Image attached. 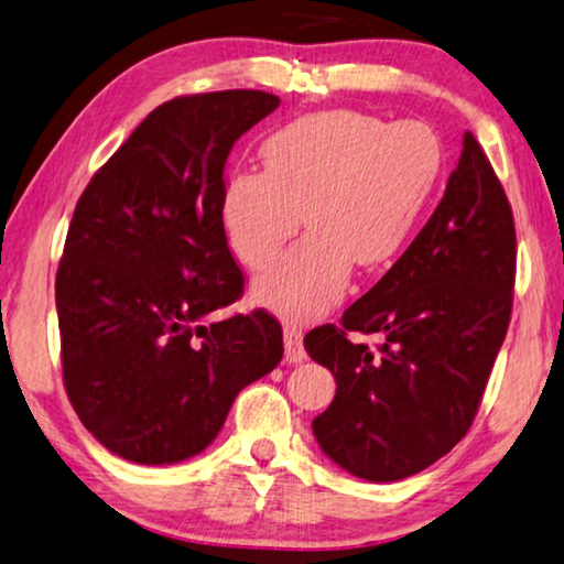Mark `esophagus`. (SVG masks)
Instances as JSON below:
<instances>
[{
    "label": "esophagus",
    "mask_w": 564,
    "mask_h": 564,
    "mask_svg": "<svg viewBox=\"0 0 564 564\" xmlns=\"http://www.w3.org/2000/svg\"><path fill=\"white\" fill-rule=\"evenodd\" d=\"M284 359L290 365H297L307 359V352L302 347V329L297 327H284Z\"/></svg>",
    "instance_id": "34e87169"
}]
</instances>
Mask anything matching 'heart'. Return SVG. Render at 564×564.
I'll list each match as a JSON object with an SVG mask.
<instances>
[{
  "label": "heart",
  "mask_w": 564,
  "mask_h": 564,
  "mask_svg": "<svg viewBox=\"0 0 564 564\" xmlns=\"http://www.w3.org/2000/svg\"><path fill=\"white\" fill-rule=\"evenodd\" d=\"M264 172L235 170L221 184V227L252 270L274 260L302 225L312 232L254 282V300L312 319L362 270L392 262L417 227L445 167L440 137L417 119L387 124L355 109L300 119L267 137Z\"/></svg>",
  "instance_id": "1"
}]
</instances>
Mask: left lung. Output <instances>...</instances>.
Returning a JSON list of instances; mask_svg holds the SVG:
<instances>
[{"mask_svg":"<svg viewBox=\"0 0 564 564\" xmlns=\"http://www.w3.org/2000/svg\"><path fill=\"white\" fill-rule=\"evenodd\" d=\"M514 221L473 134L427 225L380 282L322 325L304 349L335 375L329 408L312 420L332 463L394 482L437 463L467 435L505 343L514 288ZM349 330L380 334L369 348Z\"/></svg>","mask_w":564,"mask_h":564,"instance_id":"8db88e82","label":"left lung"}]
</instances>
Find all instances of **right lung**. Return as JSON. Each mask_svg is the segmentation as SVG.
Masks as SVG:
<instances>
[{"label":"right lung","instance_id":"add662e5","mask_svg":"<svg viewBox=\"0 0 564 564\" xmlns=\"http://www.w3.org/2000/svg\"><path fill=\"white\" fill-rule=\"evenodd\" d=\"M276 107L257 89L172 99L74 207L54 284L64 387L82 424L129 463L199 455L235 397L280 365L272 315L209 319L245 288L221 227V172Z\"/></svg>","mask_w":564,"mask_h":564}]
</instances>
